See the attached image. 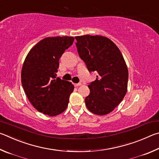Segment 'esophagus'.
Wrapping results in <instances>:
<instances>
[{"label": "esophagus", "instance_id": "esophagus-1", "mask_svg": "<svg viewBox=\"0 0 159 159\" xmlns=\"http://www.w3.org/2000/svg\"><path fill=\"white\" fill-rule=\"evenodd\" d=\"M82 85V83H77V84H75L74 86L75 87H79V86H81Z\"/></svg>", "mask_w": 159, "mask_h": 159}]
</instances>
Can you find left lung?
Returning a JSON list of instances; mask_svg holds the SVG:
<instances>
[{
  "instance_id": "1",
  "label": "left lung",
  "mask_w": 159,
  "mask_h": 159,
  "mask_svg": "<svg viewBox=\"0 0 159 159\" xmlns=\"http://www.w3.org/2000/svg\"><path fill=\"white\" fill-rule=\"evenodd\" d=\"M80 57L89 72L98 73L88 85L90 93L85 98L88 110L95 115L112 112L124 99L127 91L129 71L117 46L101 35L76 36Z\"/></svg>"
}]
</instances>
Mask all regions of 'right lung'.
<instances>
[{"label":"right lung","mask_w":159,"mask_h":159,"mask_svg":"<svg viewBox=\"0 0 159 159\" xmlns=\"http://www.w3.org/2000/svg\"><path fill=\"white\" fill-rule=\"evenodd\" d=\"M73 37H49L30 50L22 66L21 84L30 103L40 112L57 116L66 110L73 91L71 82L57 77L59 58Z\"/></svg>","instance_id":"1"}]
</instances>
